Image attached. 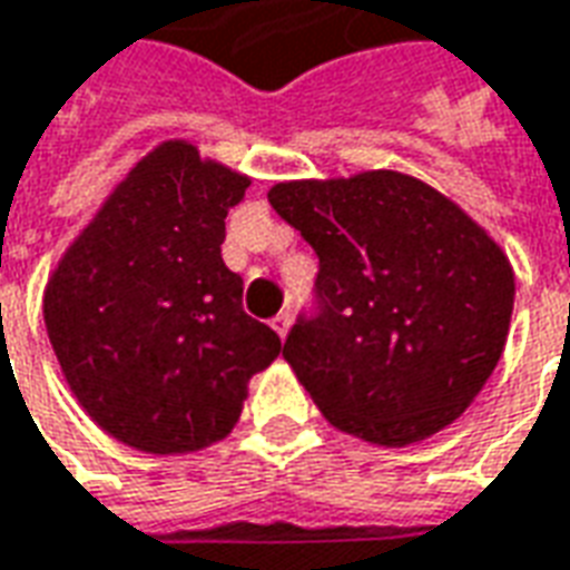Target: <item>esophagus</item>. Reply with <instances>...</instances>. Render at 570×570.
Masks as SVG:
<instances>
[{"mask_svg":"<svg viewBox=\"0 0 570 570\" xmlns=\"http://www.w3.org/2000/svg\"><path fill=\"white\" fill-rule=\"evenodd\" d=\"M289 324H293L289 312H281V314H274V317H272V326L277 330V336H281V340H284L286 333H289Z\"/></svg>","mask_w":570,"mask_h":570,"instance_id":"esophagus-1","label":"esophagus"}]
</instances>
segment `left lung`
<instances>
[{
	"label": "left lung",
	"mask_w": 570,
	"mask_h": 570,
	"mask_svg": "<svg viewBox=\"0 0 570 570\" xmlns=\"http://www.w3.org/2000/svg\"><path fill=\"white\" fill-rule=\"evenodd\" d=\"M317 256L284 357L330 423L401 448L451 425L507 345L515 277L491 237L401 173L274 185Z\"/></svg>",
	"instance_id": "left-lung-1"
}]
</instances>
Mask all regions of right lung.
Segmentation results:
<instances>
[{"mask_svg": "<svg viewBox=\"0 0 570 570\" xmlns=\"http://www.w3.org/2000/svg\"><path fill=\"white\" fill-rule=\"evenodd\" d=\"M249 178L166 141L135 166L46 286V330L95 423L147 453L200 451L244 410L281 336L222 262Z\"/></svg>", "mask_w": 570, "mask_h": 570, "instance_id": "add662e5", "label": "right lung"}]
</instances>
